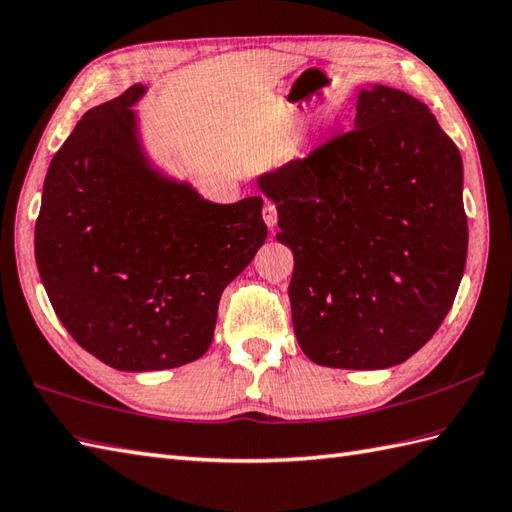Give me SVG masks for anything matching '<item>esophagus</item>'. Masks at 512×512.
<instances>
[{"mask_svg": "<svg viewBox=\"0 0 512 512\" xmlns=\"http://www.w3.org/2000/svg\"><path fill=\"white\" fill-rule=\"evenodd\" d=\"M261 216H264V222H266L268 229L277 227V207L272 205V202H266L264 211H261Z\"/></svg>", "mask_w": 512, "mask_h": 512, "instance_id": "34e87169", "label": "esophagus"}]
</instances>
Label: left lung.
Here are the masks:
<instances>
[{"label": "left lung", "mask_w": 512, "mask_h": 512, "mask_svg": "<svg viewBox=\"0 0 512 512\" xmlns=\"http://www.w3.org/2000/svg\"><path fill=\"white\" fill-rule=\"evenodd\" d=\"M355 128L257 176L292 248V325L331 368L406 362L441 327L467 264L462 159L430 109L371 85Z\"/></svg>", "instance_id": "1"}]
</instances>
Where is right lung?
Wrapping results in <instances>:
<instances>
[{
  "instance_id": "add662e5",
  "label": "right lung",
  "mask_w": 512,
  "mask_h": 512,
  "mask_svg": "<svg viewBox=\"0 0 512 512\" xmlns=\"http://www.w3.org/2000/svg\"><path fill=\"white\" fill-rule=\"evenodd\" d=\"M146 91L139 82L82 115L47 168L34 229L58 320L128 373L202 358L222 290L268 235L261 196L218 205L150 159L133 109Z\"/></svg>"
}]
</instances>
